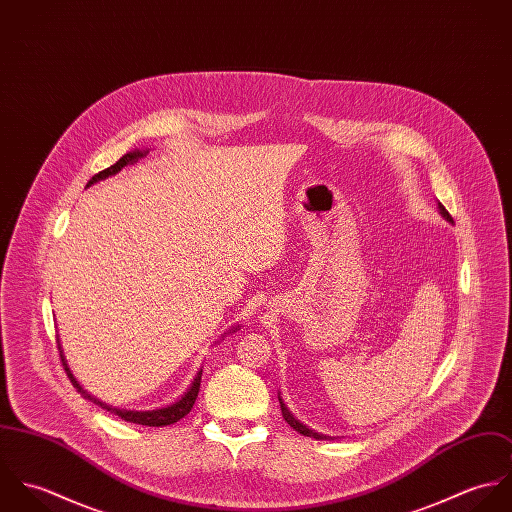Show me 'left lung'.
<instances>
[{
	"mask_svg": "<svg viewBox=\"0 0 512 512\" xmlns=\"http://www.w3.org/2000/svg\"><path fill=\"white\" fill-rule=\"evenodd\" d=\"M439 215L443 217V219L447 220V222H451L453 224V219H451V215L445 211V207L438 203ZM278 400H280V406H282V416H284V420L292 426L295 432H299L301 436H307V438H315V439H331L329 436H323V434H319V432H315V430H311V428H307L305 424H301L295 416H293L292 412H290V408L286 406V402L282 400V396H278Z\"/></svg>",
	"mask_w": 512,
	"mask_h": 512,
	"instance_id": "1",
	"label": "left lung"
}]
</instances>
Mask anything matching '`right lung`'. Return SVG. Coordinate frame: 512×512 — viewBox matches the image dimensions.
Masks as SVG:
<instances>
[{
	"label": "right lung",
	"mask_w": 512,
	"mask_h": 512,
	"mask_svg": "<svg viewBox=\"0 0 512 512\" xmlns=\"http://www.w3.org/2000/svg\"><path fill=\"white\" fill-rule=\"evenodd\" d=\"M147 153H149V149H134V151L124 153V155H122L114 165H110L108 169H104V171L96 173V175L88 181V185H86V187H90V185H94V183H98V181H102V179H108V177H112V175L120 173L126 165L136 163L138 159H142V157L147 155ZM236 329H238V327H232V329H228V331H226L224 335H220V337H226L230 331H236ZM59 353H61L63 365H65V370H67V374H69V378H71L74 388H76V390H78L86 400L94 402V404H96V406H100L102 410H106V412H110V414H114V416H118V418H122V420H126V422L140 424V426L163 428V426H171V424L179 422L183 416H187V414L191 412V408H193V404H195V400H197L199 388H201L203 366L197 370V374H195V378L191 380L189 388H187V390H185V392H183L175 402H171L169 406L155 408V410H124V408H116V406H110V404H106V402L98 400L96 396L88 394V392L82 388V384L74 378L73 370L69 368V363H67V359H65V351H63V347H61V341H59Z\"/></svg>",
	"instance_id": "right-lung-1"
}]
</instances>
